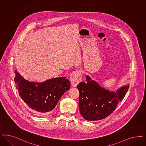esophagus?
Wrapping results in <instances>:
<instances>
[{"mask_svg": "<svg viewBox=\"0 0 146 146\" xmlns=\"http://www.w3.org/2000/svg\"><path fill=\"white\" fill-rule=\"evenodd\" d=\"M71 84L72 86L76 87L82 80V73L80 70H76L72 72L70 77Z\"/></svg>", "mask_w": 146, "mask_h": 146, "instance_id": "34e87169", "label": "esophagus"}]
</instances>
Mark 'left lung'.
<instances>
[{
  "label": "left lung",
  "mask_w": 146,
  "mask_h": 146,
  "mask_svg": "<svg viewBox=\"0 0 146 146\" xmlns=\"http://www.w3.org/2000/svg\"><path fill=\"white\" fill-rule=\"evenodd\" d=\"M86 83L77 85L80 92L79 108L82 116L89 121L99 120L106 118L113 112L118 103L123 99L129 85L122 86L116 91H110L99 83L86 76Z\"/></svg>",
  "instance_id": "1"
}]
</instances>
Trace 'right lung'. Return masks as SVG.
<instances>
[{
  "mask_svg": "<svg viewBox=\"0 0 146 146\" xmlns=\"http://www.w3.org/2000/svg\"><path fill=\"white\" fill-rule=\"evenodd\" d=\"M14 72L15 87L20 97L29 108L38 113H50L63 94L70 88V83L66 77L40 83L25 80L17 70Z\"/></svg>",
  "mask_w": 146,
  "mask_h": 146,
  "instance_id": "1",
  "label": "right lung"
}]
</instances>
